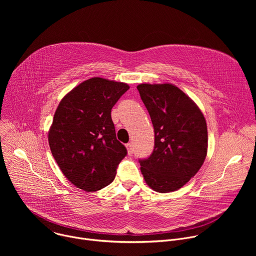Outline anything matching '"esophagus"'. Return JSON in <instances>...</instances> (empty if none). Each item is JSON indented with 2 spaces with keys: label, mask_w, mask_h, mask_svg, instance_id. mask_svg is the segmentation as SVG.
Masks as SVG:
<instances>
[{
  "label": "esophagus",
  "mask_w": 256,
  "mask_h": 256,
  "mask_svg": "<svg viewBox=\"0 0 256 256\" xmlns=\"http://www.w3.org/2000/svg\"><path fill=\"white\" fill-rule=\"evenodd\" d=\"M126 149H128V155H132V152H134L132 144V142L126 144Z\"/></svg>",
  "instance_id": "34e87169"
}]
</instances>
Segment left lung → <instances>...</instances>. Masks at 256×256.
<instances>
[{"instance_id":"1","label":"left lung","mask_w":256,"mask_h":256,"mask_svg":"<svg viewBox=\"0 0 256 256\" xmlns=\"http://www.w3.org/2000/svg\"><path fill=\"white\" fill-rule=\"evenodd\" d=\"M150 114L155 134L152 154L140 159L147 184L165 194L179 190L204 162L208 130L196 103L172 84H140L136 87Z\"/></svg>"}]
</instances>
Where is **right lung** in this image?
I'll return each mask as SVG.
<instances>
[{
  "label": "right lung",
  "instance_id": "right-lung-1",
  "mask_svg": "<svg viewBox=\"0 0 256 256\" xmlns=\"http://www.w3.org/2000/svg\"><path fill=\"white\" fill-rule=\"evenodd\" d=\"M128 89L124 83L91 78L56 108L48 132L52 154L68 180L85 192L110 184L128 154L116 138L112 109Z\"/></svg>",
  "mask_w": 256,
  "mask_h": 256
}]
</instances>
